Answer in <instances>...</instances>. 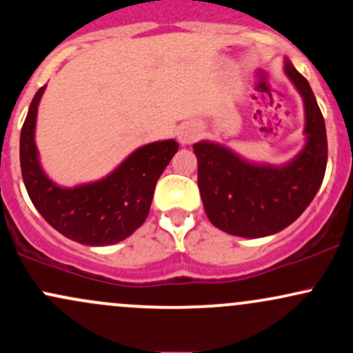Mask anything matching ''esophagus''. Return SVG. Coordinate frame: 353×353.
I'll return each mask as SVG.
<instances>
[{"instance_id": "34e87169", "label": "esophagus", "mask_w": 353, "mask_h": 353, "mask_svg": "<svg viewBox=\"0 0 353 353\" xmlns=\"http://www.w3.org/2000/svg\"><path fill=\"white\" fill-rule=\"evenodd\" d=\"M197 137H199V129L196 125H184L179 130V134H177V139H179V142L183 145L192 144Z\"/></svg>"}]
</instances>
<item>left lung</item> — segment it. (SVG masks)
Listing matches in <instances>:
<instances>
[{
	"mask_svg": "<svg viewBox=\"0 0 353 353\" xmlns=\"http://www.w3.org/2000/svg\"><path fill=\"white\" fill-rule=\"evenodd\" d=\"M285 72L298 88L307 115V145L283 168L250 164L212 142L192 145L197 157V185L206 216L224 233L263 238L285 230L320 189L327 169L325 120L315 95L292 61Z\"/></svg>",
	"mask_w": 353,
	"mask_h": 353,
	"instance_id": "left-lung-1",
	"label": "left lung"
}]
</instances>
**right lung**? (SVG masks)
I'll return each mask as SVG.
<instances>
[{
  "mask_svg": "<svg viewBox=\"0 0 353 353\" xmlns=\"http://www.w3.org/2000/svg\"><path fill=\"white\" fill-rule=\"evenodd\" d=\"M45 87L33 97L19 137L21 176L30 199L46 223L68 239L87 246L115 245L144 224L157 179L179 144L172 139L147 144L105 179L73 189L58 188L41 170L34 145L38 103Z\"/></svg>",
  "mask_w": 353,
  "mask_h": 353,
  "instance_id": "add662e5",
  "label": "right lung"
}]
</instances>
